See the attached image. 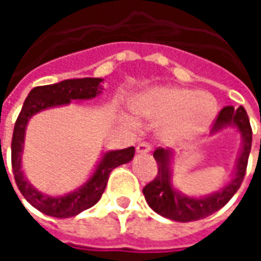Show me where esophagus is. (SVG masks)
I'll return each instance as SVG.
<instances>
[{
	"label": "esophagus",
	"mask_w": 261,
	"mask_h": 261,
	"mask_svg": "<svg viewBox=\"0 0 261 261\" xmlns=\"http://www.w3.org/2000/svg\"><path fill=\"white\" fill-rule=\"evenodd\" d=\"M151 149H152V147H151V144H148V142H140V144L137 145V152L138 153H148Z\"/></svg>",
	"instance_id": "34e87169"
}]
</instances>
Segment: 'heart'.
<instances>
[{"label": "heart", "instance_id": "obj_1", "mask_svg": "<svg viewBox=\"0 0 261 261\" xmlns=\"http://www.w3.org/2000/svg\"><path fill=\"white\" fill-rule=\"evenodd\" d=\"M136 109L142 117L166 120L164 137L170 142L189 141L213 123L218 105L208 93L179 86L148 91L137 99Z\"/></svg>", "mask_w": 261, "mask_h": 261}]
</instances>
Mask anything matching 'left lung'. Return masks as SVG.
<instances>
[{
	"instance_id": "left-lung-1",
	"label": "left lung",
	"mask_w": 261,
	"mask_h": 261,
	"mask_svg": "<svg viewBox=\"0 0 261 261\" xmlns=\"http://www.w3.org/2000/svg\"><path fill=\"white\" fill-rule=\"evenodd\" d=\"M233 125L242 136V149L236 161L233 177L221 190L211 193L204 197H190L179 192L172 185V158L173 152L170 149L158 148L153 152V158L158 164V175L151 183L142 189L148 205L153 211L165 218L177 222L198 221L217 213L233 197L241 187L247 168V159L252 148V127L245 109L226 106L219 112L218 117L214 121L211 134L218 133L225 127Z\"/></svg>"
}]
</instances>
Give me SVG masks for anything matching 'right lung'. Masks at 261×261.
Returning a JSON list of instances; mask_svg holds the SVG:
<instances>
[{
    "label": "right lung",
    "instance_id": "obj_1",
    "mask_svg": "<svg viewBox=\"0 0 261 261\" xmlns=\"http://www.w3.org/2000/svg\"><path fill=\"white\" fill-rule=\"evenodd\" d=\"M102 81V78H76L61 81L53 85L36 86L29 92L16 119L11 144V161L15 181L26 201L46 215L56 218H69L93 207L100 200L106 189L110 172L134 158V147L105 152L93 175L84 183V186L75 189L74 192L65 196L53 197L43 194L32 186L31 181L23 175L22 151L25 142L26 125L29 119L33 114L39 113L44 109L68 105L71 100H85L97 96L103 89L100 86Z\"/></svg>",
    "mask_w": 261,
    "mask_h": 261
}]
</instances>
